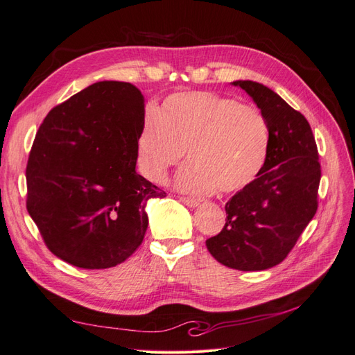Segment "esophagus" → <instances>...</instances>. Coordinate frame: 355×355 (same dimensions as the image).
I'll return each instance as SVG.
<instances>
[{"mask_svg":"<svg viewBox=\"0 0 355 355\" xmlns=\"http://www.w3.org/2000/svg\"><path fill=\"white\" fill-rule=\"evenodd\" d=\"M180 201L185 204V206L188 207H197L200 206V201L198 200H194V198H188V197H180Z\"/></svg>","mask_w":355,"mask_h":355,"instance_id":"34e87169","label":"esophagus"}]
</instances>
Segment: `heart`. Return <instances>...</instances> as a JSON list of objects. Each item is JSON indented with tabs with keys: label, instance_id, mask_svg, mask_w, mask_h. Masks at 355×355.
I'll use <instances>...</instances> for the list:
<instances>
[{
	"label": "heart",
	"instance_id": "b5f03b06",
	"mask_svg": "<svg viewBox=\"0 0 355 355\" xmlns=\"http://www.w3.org/2000/svg\"><path fill=\"white\" fill-rule=\"evenodd\" d=\"M270 149L271 128L259 110L211 92L167 96L145 115L136 139L139 171L153 184H163L187 151L176 187L196 196L252 185Z\"/></svg>",
	"mask_w": 355,
	"mask_h": 355
}]
</instances>
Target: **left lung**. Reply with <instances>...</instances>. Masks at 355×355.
<instances>
[{
  "label": "left lung",
  "instance_id": "obj_1",
  "mask_svg": "<svg viewBox=\"0 0 355 355\" xmlns=\"http://www.w3.org/2000/svg\"><path fill=\"white\" fill-rule=\"evenodd\" d=\"M250 96L271 128L262 173L227 204L223 230L206 241L222 265L262 271L284 261L317 211L321 179L318 151L306 118L266 85L231 83Z\"/></svg>",
  "mask_w": 355,
  "mask_h": 355
}]
</instances>
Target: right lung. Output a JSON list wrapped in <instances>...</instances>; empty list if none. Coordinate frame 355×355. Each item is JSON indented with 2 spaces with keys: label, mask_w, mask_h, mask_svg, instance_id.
<instances>
[{
  "label": "right lung",
  "mask_w": 355,
  "mask_h": 355,
  "mask_svg": "<svg viewBox=\"0 0 355 355\" xmlns=\"http://www.w3.org/2000/svg\"><path fill=\"white\" fill-rule=\"evenodd\" d=\"M144 120L145 101L135 85L99 81L40 125L26 167V207L59 259L105 270L144 241L146 204L166 197L136 171Z\"/></svg>",
  "instance_id": "1"
}]
</instances>
